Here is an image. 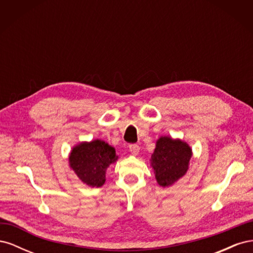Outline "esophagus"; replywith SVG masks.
Returning <instances> with one entry per match:
<instances>
[{
  "mask_svg": "<svg viewBox=\"0 0 253 253\" xmlns=\"http://www.w3.org/2000/svg\"><path fill=\"white\" fill-rule=\"evenodd\" d=\"M128 149H129V151H131V153L133 155H137L139 153V150H140V147L138 144H136V143H133V144H129L128 145Z\"/></svg>",
  "mask_w": 253,
  "mask_h": 253,
  "instance_id": "1",
  "label": "esophagus"
}]
</instances>
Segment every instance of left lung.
<instances>
[{"label":"left lung","instance_id":"1","mask_svg":"<svg viewBox=\"0 0 253 253\" xmlns=\"http://www.w3.org/2000/svg\"><path fill=\"white\" fill-rule=\"evenodd\" d=\"M191 156L192 151L186 142L170 137L159 138L152 155V166L159 185L168 187L185 175Z\"/></svg>","mask_w":253,"mask_h":253}]
</instances>
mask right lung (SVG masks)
<instances>
[{
    "label": "right lung",
    "instance_id": "obj_1",
    "mask_svg": "<svg viewBox=\"0 0 253 253\" xmlns=\"http://www.w3.org/2000/svg\"><path fill=\"white\" fill-rule=\"evenodd\" d=\"M115 149L101 140L83 142L74 148L70 164L78 177L90 187H101L105 181V170L116 162Z\"/></svg>",
    "mask_w": 253,
    "mask_h": 253
}]
</instances>
